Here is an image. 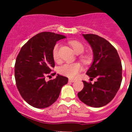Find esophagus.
Returning a JSON list of instances; mask_svg holds the SVG:
<instances>
[{"instance_id":"esophagus-1","label":"esophagus","mask_w":132,"mask_h":132,"mask_svg":"<svg viewBox=\"0 0 132 132\" xmlns=\"http://www.w3.org/2000/svg\"><path fill=\"white\" fill-rule=\"evenodd\" d=\"M68 82H70V83H72V82H75V80L71 79V78H69V80H68Z\"/></svg>"}]
</instances>
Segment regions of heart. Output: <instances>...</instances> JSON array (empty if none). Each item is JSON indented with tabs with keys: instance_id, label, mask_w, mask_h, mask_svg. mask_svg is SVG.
Instances as JSON below:
<instances>
[{
	"instance_id": "obj_1",
	"label": "heart",
	"mask_w": 132,
	"mask_h": 132,
	"mask_svg": "<svg viewBox=\"0 0 132 132\" xmlns=\"http://www.w3.org/2000/svg\"><path fill=\"white\" fill-rule=\"evenodd\" d=\"M69 44L72 47L75 53L77 54H81L84 51V46L80 42L75 40L69 41ZM59 44H56L54 46L52 50V56L54 61H58L59 59ZM80 59L82 62L84 64H89L91 62L92 57L90 55H81ZM82 71V66L79 63L75 62L71 64H65L62 66H60L59 68V72L62 75L69 78H75L78 73Z\"/></svg>"
}]
</instances>
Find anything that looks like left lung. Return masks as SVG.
<instances>
[{
	"instance_id": "8db88e82",
	"label": "left lung",
	"mask_w": 132,
	"mask_h": 132,
	"mask_svg": "<svg viewBox=\"0 0 132 132\" xmlns=\"http://www.w3.org/2000/svg\"><path fill=\"white\" fill-rule=\"evenodd\" d=\"M82 36L93 52V62L86 74L97 80L94 84L83 81L84 86L78 97L87 105L102 107L111 102L120 87L121 62L116 49L105 39L93 34Z\"/></svg>"
}]
</instances>
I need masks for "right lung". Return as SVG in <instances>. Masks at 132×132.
I'll use <instances>...</instances> for the list:
<instances>
[{
  "label": "right lung",
  "instance_id": "1",
  "mask_svg": "<svg viewBox=\"0 0 132 132\" xmlns=\"http://www.w3.org/2000/svg\"><path fill=\"white\" fill-rule=\"evenodd\" d=\"M65 38L50 32L39 33L22 46L17 56L14 65L16 87L23 100L32 107L43 109L52 105L68 82L67 77L60 75L45 80L46 75L55 66L53 48L57 41Z\"/></svg>",
  "mask_w": 132,
  "mask_h": 132
}]
</instances>
